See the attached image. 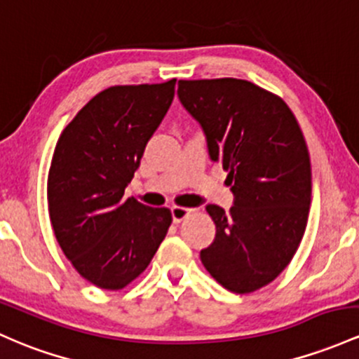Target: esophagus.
<instances>
[{
  "label": "esophagus",
  "instance_id": "34e87169",
  "mask_svg": "<svg viewBox=\"0 0 359 359\" xmlns=\"http://www.w3.org/2000/svg\"><path fill=\"white\" fill-rule=\"evenodd\" d=\"M191 211H192V210H187V208L173 206V208H172V218H173V222L180 223L184 218H186V216L191 215Z\"/></svg>",
  "mask_w": 359,
  "mask_h": 359
}]
</instances>
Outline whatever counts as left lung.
Returning <instances> with one entry per match:
<instances>
[{
	"label": "left lung",
	"mask_w": 359,
	"mask_h": 359,
	"mask_svg": "<svg viewBox=\"0 0 359 359\" xmlns=\"http://www.w3.org/2000/svg\"><path fill=\"white\" fill-rule=\"evenodd\" d=\"M177 95L235 196L230 212L206 206L216 235L201 261L226 290L250 293L278 278L305 233L312 201L305 137L281 98L247 80H180Z\"/></svg>",
	"instance_id": "8db88e82"
}]
</instances>
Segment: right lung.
Masks as SVG:
<instances>
[{"label":"right lung","instance_id":"obj_1","mask_svg":"<svg viewBox=\"0 0 359 359\" xmlns=\"http://www.w3.org/2000/svg\"><path fill=\"white\" fill-rule=\"evenodd\" d=\"M175 80L110 86L59 136L47 179L54 235L86 281L121 290L151 262L170 210L124 199L153 133L170 109Z\"/></svg>","mask_w":359,"mask_h":359}]
</instances>
